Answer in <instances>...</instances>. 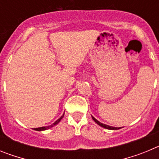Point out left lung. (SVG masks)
<instances>
[{
  "instance_id": "8db88e82",
  "label": "left lung",
  "mask_w": 159,
  "mask_h": 159,
  "mask_svg": "<svg viewBox=\"0 0 159 159\" xmlns=\"http://www.w3.org/2000/svg\"><path fill=\"white\" fill-rule=\"evenodd\" d=\"M92 119H93L94 121L95 122V123H97L98 125H99L100 127H104V128L106 129H108V130H119V129H120L121 127H111V126H108V125H106V124H103V123H100V122H99L98 120H97L96 119H95V118L93 117V116H92Z\"/></svg>"
}]
</instances>
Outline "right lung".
Instances as JSON below:
<instances>
[{
  "label": "right lung",
  "instance_id": "obj_1",
  "mask_svg": "<svg viewBox=\"0 0 159 159\" xmlns=\"http://www.w3.org/2000/svg\"><path fill=\"white\" fill-rule=\"evenodd\" d=\"M64 115H63L62 116H61V117L60 118V119H57V121L55 122V123H53V124L50 125V126H48V127H38V128H34V130H38V131H40V130H48V129H49V128H51V127H54L55 125L58 124V123H59V122H60V120H61V119H63V117H64Z\"/></svg>",
  "mask_w": 159,
  "mask_h": 159
}]
</instances>
